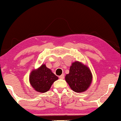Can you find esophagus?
<instances>
[{
	"label": "esophagus",
	"instance_id": "esophagus-1",
	"mask_svg": "<svg viewBox=\"0 0 121 121\" xmlns=\"http://www.w3.org/2000/svg\"><path fill=\"white\" fill-rule=\"evenodd\" d=\"M59 78H60V79H64V74H62V75H60V76H59Z\"/></svg>",
	"mask_w": 121,
	"mask_h": 121
}]
</instances>
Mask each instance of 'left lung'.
Wrapping results in <instances>:
<instances>
[{
	"label": "left lung",
	"instance_id": "8db88e82",
	"mask_svg": "<svg viewBox=\"0 0 121 121\" xmlns=\"http://www.w3.org/2000/svg\"><path fill=\"white\" fill-rule=\"evenodd\" d=\"M65 80L75 92H84L92 83V74L88 67L77 61L72 63Z\"/></svg>",
	"mask_w": 121,
	"mask_h": 121
}]
</instances>
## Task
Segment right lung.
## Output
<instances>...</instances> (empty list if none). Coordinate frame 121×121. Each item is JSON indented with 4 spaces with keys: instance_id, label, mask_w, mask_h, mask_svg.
Wrapping results in <instances>:
<instances>
[{
    "instance_id": "1",
    "label": "right lung",
    "mask_w": 121,
    "mask_h": 121,
    "mask_svg": "<svg viewBox=\"0 0 121 121\" xmlns=\"http://www.w3.org/2000/svg\"><path fill=\"white\" fill-rule=\"evenodd\" d=\"M58 79L50 69L42 64L36 70H34L29 76V82L37 92L45 93L48 91L51 85Z\"/></svg>"
}]
</instances>
